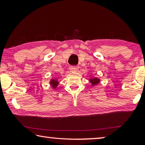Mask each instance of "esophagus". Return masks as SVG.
Returning <instances> with one entry per match:
<instances>
[{"label":"esophagus","instance_id":"esophagus-1","mask_svg":"<svg viewBox=\"0 0 145 145\" xmlns=\"http://www.w3.org/2000/svg\"><path fill=\"white\" fill-rule=\"evenodd\" d=\"M70 70L71 72H76L78 70V67L76 66H71L70 67Z\"/></svg>","mask_w":145,"mask_h":145}]
</instances>
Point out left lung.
<instances>
[{"instance_id": "1", "label": "left lung", "mask_w": 145, "mask_h": 145, "mask_svg": "<svg viewBox=\"0 0 145 145\" xmlns=\"http://www.w3.org/2000/svg\"><path fill=\"white\" fill-rule=\"evenodd\" d=\"M99 79H98L97 78H91L90 79V82L92 83L93 85H95V84H97L99 82Z\"/></svg>"}]
</instances>
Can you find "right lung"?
I'll return each instance as SVG.
<instances>
[{"label":"right lung","instance_id":"right-lung-1","mask_svg":"<svg viewBox=\"0 0 145 145\" xmlns=\"http://www.w3.org/2000/svg\"><path fill=\"white\" fill-rule=\"evenodd\" d=\"M50 84L54 88H56V87L58 85V82L57 81V80H56L55 79H52L50 81Z\"/></svg>","mask_w":145,"mask_h":145}]
</instances>
